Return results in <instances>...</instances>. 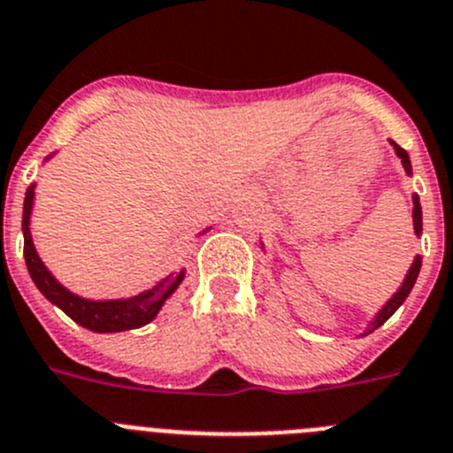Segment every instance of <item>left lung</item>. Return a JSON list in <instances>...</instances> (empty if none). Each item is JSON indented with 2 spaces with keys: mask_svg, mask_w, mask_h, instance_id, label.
Wrapping results in <instances>:
<instances>
[{
  "mask_svg": "<svg viewBox=\"0 0 453 453\" xmlns=\"http://www.w3.org/2000/svg\"><path fill=\"white\" fill-rule=\"evenodd\" d=\"M391 145H393V150H395V155L400 157L402 165H404V170H406V175H413V168H411V159H409V155H406L404 148H400L395 141H391ZM413 231H416V235L420 238V235H422V209H420V197H418V195H413ZM420 267H422V258H420V256H416V258H413V263H411L409 272H406L404 280H402L400 289H397V292L393 294V296L388 298L387 303H384V308H381L380 312L375 314V319L368 323V327H366V332H364V334H371L372 330H377L380 326H384V323H387L388 319L395 314V310L400 308L402 303L406 301V296H409L411 289H413V285H416L418 273H420Z\"/></svg>",
  "mask_w": 453,
  "mask_h": 453,
  "instance_id": "left-lung-1",
  "label": "left lung"
}]
</instances>
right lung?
<instances>
[{"mask_svg": "<svg viewBox=\"0 0 453 453\" xmlns=\"http://www.w3.org/2000/svg\"><path fill=\"white\" fill-rule=\"evenodd\" d=\"M56 155V152H53ZM53 155L47 157V161ZM33 204H35V184H31L24 195V213H22V234H24V260H27V269L31 273L35 288L42 292L47 301H51L56 308L69 319L78 323V326L87 327L91 332H123V330H134V327L150 323L152 319L159 314L164 308V303L168 301L175 289L180 288L181 280L186 276V269L180 273H168L161 278L159 283L152 285L145 292L134 294L127 298H103V301H94V298H85L73 294L72 289H66L65 285L53 276L42 263L40 254H37L35 244H33L31 235V213ZM211 229V226H209ZM204 229L199 235H204Z\"/></svg>", "mask_w": 453, "mask_h": 453, "instance_id": "add662e5", "label": "right lung"}]
</instances>
